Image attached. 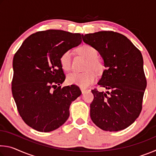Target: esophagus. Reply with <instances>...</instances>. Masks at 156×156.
I'll return each instance as SVG.
<instances>
[{"mask_svg": "<svg viewBox=\"0 0 156 156\" xmlns=\"http://www.w3.org/2000/svg\"><path fill=\"white\" fill-rule=\"evenodd\" d=\"M81 89V91H82V94H84V92H85L86 91V89H83V88H81L80 89Z\"/></svg>", "mask_w": 156, "mask_h": 156, "instance_id": "34e87169", "label": "esophagus"}]
</instances>
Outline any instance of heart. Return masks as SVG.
Here are the masks:
<instances>
[{
	"label": "heart",
	"instance_id": "b5f03b06",
	"mask_svg": "<svg viewBox=\"0 0 156 156\" xmlns=\"http://www.w3.org/2000/svg\"><path fill=\"white\" fill-rule=\"evenodd\" d=\"M78 52L87 59L86 69L83 73L71 72L67 76V83L69 84H75L80 87H87L96 80V72H101L104 69L103 63L98 58V51L94 47L89 44H84L78 49ZM60 64L65 70H69L72 60V52L67 51L60 57Z\"/></svg>",
	"mask_w": 156,
	"mask_h": 156
}]
</instances>
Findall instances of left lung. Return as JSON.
I'll use <instances>...</instances> for the list:
<instances>
[{"label": "left lung", "instance_id": "obj_1", "mask_svg": "<svg viewBox=\"0 0 156 156\" xmlns=\"http://www.w3.org/2000/svg\"><path fill=\"white\" fill-rule=\"evenodd\" d=\"M82 38L99 52L106 67L98 84L107 91L91 90V120L104 131L125 129L142 110L147 80L141 52L126 36L112 31L82 34Z\"/></svg>", "mask_w": 156, "mask_h": 156}]
</instances>
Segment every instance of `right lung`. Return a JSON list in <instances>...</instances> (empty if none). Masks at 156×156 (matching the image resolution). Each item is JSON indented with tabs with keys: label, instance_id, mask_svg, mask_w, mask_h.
Segmentation results:
<instances>
[{
	"label": "right lung",
	"instance_id": "right-lung-1",
	"mask_svg": "<svg viewBox=\"0 0 156 156\" xmlns=\"http://www.w3.org/2000/svg\"><path fill=\"white\" fill-rule=\"evenodd\" d=\"M81 36L62 30L38 31L14 55L13 97L20 117L36 131L49 132L62 125L70 105L82 94L76 85L60 86L65 80L60 57L79 45Z\"/></svg>",
	"mask_w": 156,
	"mask_h": 156
}]
</instances>
